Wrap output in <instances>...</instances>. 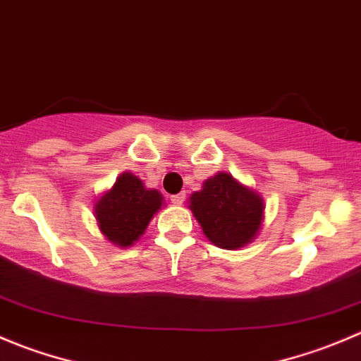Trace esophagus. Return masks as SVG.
I'll return each instance as SVG.
<instances>
[{
	"mask_svg": "<svg viewBox=\"0 0 361 361\" xmlns=\"http://www.w3.org/2000/svg\"><path fill=\"white\" fill-rule=\"evenodd\" d=\"M183 201H185V192H180V194H176V195H171V202H173V204H183Z\"/></svg>",
	"mask_w": 361,
	"mask_h": 361,
	"instance_id": "1",
	"label": "esophagus"
}]
</instances>
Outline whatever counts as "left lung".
Masks as SVG:
<instances>
[{"instance_id": "8db88e82", "label": "left lung", "mask_w": 361, "mask_h": 361, "mask_svg": "<svg viewBox=\"0 0 361 361\" xmlns=\"http://www.w3.org/2000/svg\"><path fill=\"white\" fill-rule=\"evenodd\" d=\"M188 208L213 245L227 250L245 247L257 236L264 219V202L252 188L229 173H216L190 195Z\"/></svg>"}]
</instances>
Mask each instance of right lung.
<instances>
[{
	"mask_svg": "<svg viewBox=\"0 0 361 361\" xmlns=\"http://www.w3.org/2000/svg\"><path fill=\"white\" fill-rule=\"evenodd\" d=\"M159 190H148L137 176L123 173L95 204L99 229L111 243L130 247L145 234L149 220L162 208Z\"/></svg>",
	"mask_w": 361,
	"mask_h": 361,
	"instance_id": "right-lung-1",
	"label": "right lung"
}]
</instances>
